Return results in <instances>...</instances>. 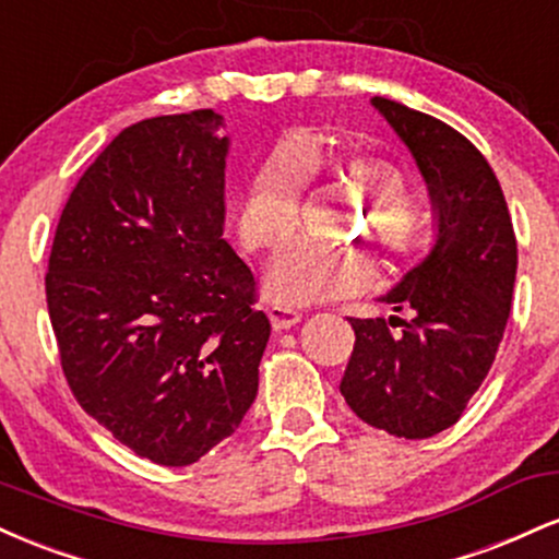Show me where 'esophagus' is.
Segmentation results:
<instances>
[{"mask_svg": "<svg viewBox=\"0 0 559 559\" xmlns=\"http://www.w3.org/2000/svg\"><path fill=\"white\" fill-rule=\"evenodd\" d=\"M267 316H271V323L275 331L292 329V325H297L301 320L299 310H294V307H284V305H273L271 310H267Z\"/></svg>", "mask_w": 559, "mask_h": 559, "instance_id": "esophagus-1", "label": "esophagus"}]
</instances>
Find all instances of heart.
<instances>
[{
    "label": "heart",
    "instance_id": "b5f03b06",
    "mask_svg": "<svg viewBox=\"0 0 559 559\" xmlns=\"http://www.w3.org/2000/svg\"><path fill=\"white\" fill-rule=\"evenodd\" d=\"M318 150L307 141H284L258 165L239 204V236L249 249H278L294 239L299 223V197L312 168H320ZM342 176L376 210L370 236L394 271H409L423 258V236L409 221L413 183L400 165L386 157L355 155L342 163ZM373 281L370 262L357 252L294 243L267 265V297L286 307L362 294Z\"/></svg>",
    "mask_w": 559,
    "mask_h": 559
}]
</instances>
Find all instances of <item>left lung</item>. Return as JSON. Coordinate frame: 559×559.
Wrapping results in <instances>:
<instances>
[{
  "instance_id": "obj_1",
  "label": "left lung",
  "mask_w": 559,
  "mask_h": 559,
  "mask_svg": "<svg viewBox=\"0 0 559 559\" xmlns=\"http://www.w3.org/2000/svg\"><path fill=\"white\" fill-rule=\"evenodd\" d=\"M370 102L426 178L436 243L383 297L402 316L349 318L355 349L338 389L368 426L428 439L460 420L497 357L518 241L502 186L463 133L386 96Z\"/></svg>"
}]
</instances>
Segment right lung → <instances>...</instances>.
I'll use <instances>...</instances> for the list:
<instances>
[{
  "instance_id": "obj_1",
  "label": "right lung",
  "mask_w": 559,
  "mask_h": 559,
  "mask_svg": "<svg viewBox=\"0 0 559 559\" xmlns=\"http://www.w3.org/2000/svg\"><path fill=\"white\" fill-rule=\"evenodd\" d=\"M213 110L120 131L62 210L49 320L73 396L157 465L197 463L258 396L271 320L223 239L228 136Z\"/></svg>"
}]
</instances>
